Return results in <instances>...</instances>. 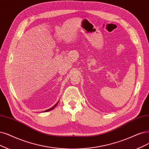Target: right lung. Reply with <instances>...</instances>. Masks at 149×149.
I'll list each match as a JSON object with an SVG mask.
<instances>
[{
    "instance_id": "add662e5",
    "label": "right lung",
    "mask_w": 149,
    "mask_h": 149,
    "mask_svg": "<svg viewBox=\"0 0 149 149\" xmlns=\"http://www.w3.org/2000/svg\"><path fill=\"white\" fill-rule=\"evenodd\" d=\"M59 102V101H58ZM58 102L56 104H55V105L53 106V107H52V108H49V109H47V110H46V111H43V112H48V111H52V110H53L55 107H56V106H57V104H58Z\"/></svg>"
}]
</instances>
